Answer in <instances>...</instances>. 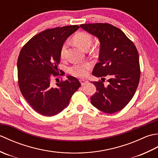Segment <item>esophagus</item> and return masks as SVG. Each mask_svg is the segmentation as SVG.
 I'll return each mask as SVG.
<instances>
[{
  "mask_svg": "<svg viewBox=\"0 0 158 158\" xmlns=\"http://www.w3.org/2000/svg\"><path fill=\"white\" fill-rule=\"evenodd\" d=\"M79 81H80V83H81V84L82 85H85V84H86L87 83H88V81H87V80H85V79H79Z\"/></svg>",
  "mask_w": 158,
  "mask_h": 158,
  "instance_id": "34e87169",
  "label": "esophagus"
}]
</instances>
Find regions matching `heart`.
<instances>
[{"label": "heart", "mask_w": 158, "mask_h": 158, "mask_svg": "<svg viewBox=\"0 0 158 158\" xmlns=\"http://www.w3.org/2000/svg\"><path fill=\"white\" fill-rule=\"evenodd\" d=\"M73 41L83 49L88 50L92 44L93 39L89 33L79 32L74 36ZM67 52H68V43L66 42L62 45L60 51V56L62 58H65ZM91 68L92 64L89 62L77 63L70 67L69 72L74 76L83 77L88 75L89 70Z\"/></svg>", "instance_id": "1"}]
</instances>
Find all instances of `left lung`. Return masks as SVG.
Instances as JSON below:
<instances>
[{
    "instance_id": "8db88e82",
    "label": "left lung",
    "mask_w": 158,
    "mask_h": 158,
    "mask_svg": "<svg viewBox=\"0 0 158 158\" xmlns=\"http://www.w3.org/2000/svg\"><path fill=\"white\" fill-rule=\"evenodd\" d=\"M80 27L98 39L100 44L99 62L92 75L110 77L106 87L101 81H93L96 92L90 100L101 111H119L132 100L140 80L139 53L132 41L123 32L109 23L81 24Z\"/></svg>"
}]
</instances>
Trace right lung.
Here are the masks:
<instances>
[{"label":"right lung","instance_id":"obj_1","mask_svg":"<svg viewBox=\"0 0 158 158\" xmlns=\"http://www.w3.org/2000/svg\"><path fill=\"white\" fill-rule=\"evenodd\" d=\"M79 28L73 25L45 30L33 36L20 51L17 63L20 91L33 109L43 115H56L66 108L81 86L73 76L59 81L56 87L51 83L52 76L59 75L62 45Z\"/></svg>","mask_w":158,"mask_h":158}]
</instances>
